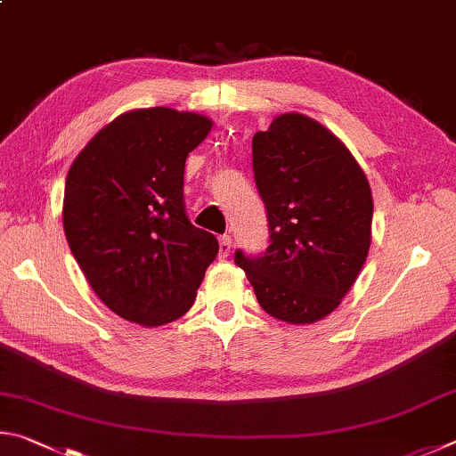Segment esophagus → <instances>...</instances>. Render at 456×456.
I'll list each match as a JSON object with an SVG mask.
<instances>
[{"label": "esophagus", "instance_id": "34e87169", "mask_svg": "<svg viewBox=\"0 0 456 456\" xmlns=\"http://www.w3.org/2000/svg\"><path fill=\"white\" fill-rule=\"evenodd\" d=\"M230 250H232V238L220 236V258H226Z\"/></svg>", "mask_w": 456, "mask_h": 456}]
</instances>
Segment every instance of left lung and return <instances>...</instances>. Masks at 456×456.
Segmentation results:
<instances>
[{
  "mask_svg": "<svg viewBox=\"0 0 456 456\" xmlns=\"http://www.w3.org/2000/svg\"><path fill=\"white\" fill-rule=\"evenodd\" d=\"M252 166L270 246L260 256L238 250L236 265L270 316L289 324L322 321L369 256L370 183L345 143L298 111L254 134Z\"/></svg>",
  "mask_w": 456,
  "mask_h": 456,
  "instance_id": "obj_1",
  "label": "left lung"
}]
</instances>
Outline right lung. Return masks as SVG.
<instances>
[{"label": "right lung", "mask_w": 456, "mask_h": 456, "mask_svg": "<svg viewBox=\"0 0 456 456\" xmlns=\"http://www.w3.org/2000/svg\"><path fill=\"white\" fill-rule=\"evenodd\" d=\"M212 119L140 108L111 119L71 164L63 232L92 290L111 313L142 326L191 308L218 240L188 220L183 166Z\"/></svg>", "instance_id": "add662e5"}]
</instances>
